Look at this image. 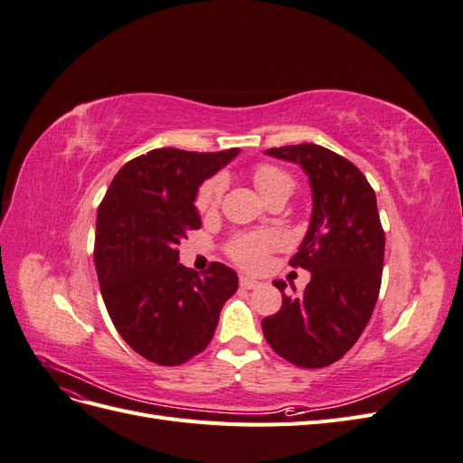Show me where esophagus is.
<instances>
[{
	"mask_svg": "<svg viewBox=\"0 0 463 463\" xmlns=\"http://www.w3.org/2000/svg\"><path fill=\"white\" fill-rule=\"evenodd\" d=\"M240 286H241L243 289H257V288L260 286V282H259V279L249 278V276H241V278H240Z\"/></svg>",
	"mask_w": 463,
	"mask_h": 463,
	"instance_id": "esophagus-1",
	"label": "esophagus"
}]
</instances>
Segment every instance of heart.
<instances>
[{"label": "heart", "mask_w": 463, "mask_h": 463, "mask_svg": "<svg viewBox=\"0 0 463 463\" xmlns=\"http://www.w3.org/2000/svg\"><path fill=\"white\" fill-rule=\"evenodd\" d=\"M253 181L259 193L262 194V199H269L278 193H286L289 197V193L293 191V177L288 172H284L282 167L272 165V164L257 165L253 172ZM223 189H226V179L222 175L208 179L206 184L199 189L194 204H197L201 213H210V210H214L220 204ZM278 243H279L278 235L272 232L241 233L230 243L228 253L233 260L247 266V269H255V266H259L264 260L266 253H269L270 249H274Z\"/></svg>", "instance_id": "heart-1"}]
</instances>
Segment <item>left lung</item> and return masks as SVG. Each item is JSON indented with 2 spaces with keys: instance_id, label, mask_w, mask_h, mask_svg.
Masks as SVG:
<instances>
[{
  "instance_id": "8db88e82",
  "label": "left lung",
  "mask_w": 463,
  "mask_h": 463,
  "mask_svg": "<svg viewBox=\"0 0 463 463\" xmlns=\"http://www.w3.org/2000/svg\"><path fill=\"white\" fill-rule=\"evenodd\" d=\"M264 154L298 164L309 177L313 214L289 260L309 270L311 282L301 296L288 298L284 279H274L282 307L262 318V332L293 365L320 369L345 355L374 309L384 262L376 197L357 165L325 146L303 143Z\"/></svg>"
}]
</instances>
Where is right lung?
Segmentation results:
<instances>
[{
	"instance_id": "add662e5",
	"label": "right lung",
	"mask_w": 463,
	"mask_h": 463,
	"mask_svg": "<svg viewBox=\"0 0 463 463\" xmlns=\"http://www.w3.org/2000/svg\"><path fill=\"white\" fill-rule=\"evenodd\" d=\"M240 148H156L125 164L98 208L94 264L108 315L138 355L174 367L208 345L237 289L230 266L203 276L179 264L177 245L201 228L199 187Z\"/></svg>"
}]
</instances>
